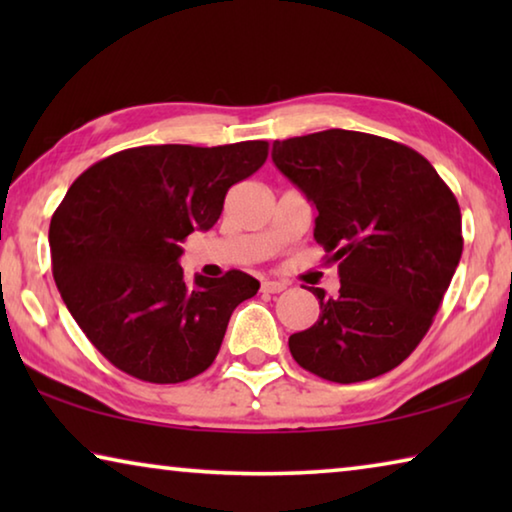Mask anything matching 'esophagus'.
Segmentation results:
<instances>
[{
    "instance_id": "esophagus-1",
    "label": "esophagus",
    "mask_w": 512,
    "mask_h": 512,
    "mask_svg": "<svg viewBox=\"0 0 512 512\" xmlns=\"http://www.w3.org/2000/svg\"><path fill=\"white\" fill-rule=\"evenodd\" d=\"M284 289H287V284H284V282H275V280H264L262 282L264 293H282Z\"/></svg>"
}]
</instances>
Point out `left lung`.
<instances>
[{
    "mask_svg": "<svg viewBox=\"0 0 512 512\" xmlns=\"http://www.w3.org/2000/svg\"><path fill=\"white\" fill-rule=\"evenodd\" d=\"M273 162L316 205L314 239L341 289L289 336L302 368L336 384L384 375L418 348L463 253L461 207L427 158L386 137L329 131L273 142Z\"/></svg>",
    "mask_w": 512,
    "mask_h": 512,
    "instance_id": "1",
    "label": "left lung"
}]
</instances>
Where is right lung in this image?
<instances>
[{
	"mask_svg": "<svg viewBox=\"0 0 512 512\" xmlns=\"http://www.w3.org/2000/svg\"><path fill=\"white\" fill-rule=\"evenodd\" d=\"M268 142L160 144L85 169L49 225L51 271L69 314L112 366L180 384L212 366L232 311L259 282L244 271L185 282L180 244L219 221L228 189L253 176Z\"/></svg>",
	"mask_w": 512,
	"mask_h": 512,
	"instance_id": "1",
	"label": "right lung"
}]
</instances>
